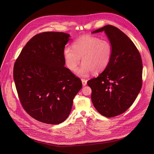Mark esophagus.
Masks as SVG:
<instances>
[{
  "label": "esophagus",
  "instance_id": "34e87169",
  "mask_svg": "<svg viewBox=\"0 0 154 154\" xmlns=\"http://www.w3.org/2000/svg\"><path fill=\"white\" fill-rule=\"evenodd\" d=\"M81 81H82V85H83V86L86 85V84H87V81L86 79H81Z\"/></svg>",
  "mask_w": 154,
  "mask_h": 154
}]
</instances>
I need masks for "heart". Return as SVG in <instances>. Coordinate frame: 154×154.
<instances>
[{
  "label": "heart",
  "mask_w": 154,
  "mask_h": 154,
  "mask_svg": "<svg viewBox=\"0 0 154 154\" xmlns=\"http://www.w3.org/2000/svg\"><path fill=\"white\" fill-rule=\"evenodd\" d=\"M72 48L66 47L64 57L67 67L75 72L81 62L82 66L76 72L81 77H87L104 71L109 66L112 56V47L107 40L90 35H83L74 41Z\"/></svg>",
  "instance_id": "b5f03b06"
}]
</instances>
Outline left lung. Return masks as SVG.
Instances as JSON below:
<instances>
[{
    "label": "left lung",
    "instance_id": "8db88e82",
    "mask_svg": "<svg viewBox=\"0 0 154 154\" xmlns=\"http://www.w3.org/2000/svg\"><path fill=\"white\" fill-rule=\"evenodd\" d=\"M104 32L112 47L107 67L87 82L97 111L110 118L126 112L136 100L142 86L140 54L131 39L118 28L107 25L91 33Z\"/></svg>",
    "mask_w": 154,
    "mask_h": 154
}]
</instances>
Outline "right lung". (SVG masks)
I'll return each instance as SVG.
<instances>
[{
	"label": "right lung",
	"mask_w": 154,
	"mask_h": 154,
	"mask_svg": "<svg viewBox=\"0 0 154 154\" xmlns=\"http://www.w3.org/2000/svg\"><path fill=\"white\" fill-rule=\"evenodd\" d=\"M63 32H44L22 50L13 70L20 101L35 119L57 125L69 116L81 79L64 66V50L71 39Z\"/></svg>",
	"instance_id": "right-lung-1"
}]
</instances>
